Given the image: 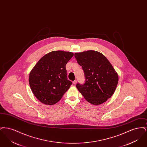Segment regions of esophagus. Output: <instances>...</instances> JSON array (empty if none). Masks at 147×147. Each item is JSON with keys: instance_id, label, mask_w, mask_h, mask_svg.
<instances>
[{"instance_id": "1", "label": "esophagus", "mask_w": 147, "mask_h": 147, "mask_svg": "<svg viewBox=\"0 0 147 147\" xmlns=\"http://www.w3.org/2000/svg\"><path fill=\"white\" fill-rule=\"evenodd\" d=\"M77 80H74V81H73V84H74V85H75V84H76V83H77Z\"/></svg>"}]
</instances>
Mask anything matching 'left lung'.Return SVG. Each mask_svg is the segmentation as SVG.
I'll use <instances>...</instances> for the list:
<instances>
[{
    "label": "left lung",
    "mask_w": 147,
    "mask_h": 147,
    "mask_svg": "<svg viewBox=\"0 0 147 147\" xmlns=\"http://www.w3.org/2000/svg\"><path fill=\"white\" fill-rule=\"evenodd\" d=\"M74 57L82 67L85 79L84 84H77V89L91 104L105 102L114 93L119 81L111 64L102 54L92 50L76 53Z\"/></svg>",
    "instance_id": "obj_1"
}]
</instances>
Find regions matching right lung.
<instances>
[{"label":"right lung","mask_w":147,"mask_h":147,"mask_svg":"<svg viewBox=\"0 0 147 147\" xmlns=\"http://www.w3.org/2000/svg\"><path fill=\"white\" fill-rule=\"evenodd\" d=\"M74 54L52 51L42 57L29 75V84L36 98L46 105L59 101L72 82L67 78L65 65Z\"/></svg>","instance_id":"add662e5"}]
</instances>
